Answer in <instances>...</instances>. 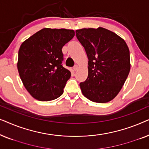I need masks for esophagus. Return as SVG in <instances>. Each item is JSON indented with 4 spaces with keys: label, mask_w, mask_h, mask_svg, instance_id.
<instances>
[{
    "label": "esophagus",
    "mask_w": 149,
    "mask_h": 149,
    "mask_svg": "<svg viewBox=\"0 0 149 149\" xmlns=\"http://www.w3.org/2000/svg\"><path fill=\"white\" fill-rule=\"evenodd\" d=\"M78 68H79V66H77V65H75V66H74V67H73V70H75V71L78 70Z\"/></svg>",
    "instance_id": "34e87169"
}]
</instances>
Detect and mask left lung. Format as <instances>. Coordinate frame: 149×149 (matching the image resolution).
Instances as JSON below:
<instances>
[{
	"instance_id": "left-lung-1",
	"label": "left lung",
	"mask_w": 149,
	"mask_h": 149,
	"mask_svg": "<svg viewBox=\"0 0 149 149\" xmlns=\"http://www.w3.org/2000/svg\"><path fill=\"white\" fill-rule=\"evenodd\" d=\"M76 36L88 58V76L80 83L89 100L106 103L117 96L129 74V48L123 38L106 28H82Z\"/></svg>"
}]
</instances>
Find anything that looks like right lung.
I'll return each mask as SVG.
<instances>
[{
  "instance_id": "right-lung-1",
  "label": "right lung",
  "mask_w": 149,
  "mask_h": 149,
  "mask_svg": "<svg viewBox=\"0 0 149 149\" xmlns=\"http://www.w3.org/2000/svg\"><path fill=\"white\" fill-rule=\"evenodd\" d=\"M74 36L73 30L43 28L22 42L17 70L30 95L39 101L58 98L71 73L62 65V49Z\"/></svg>"
}]
</instances>
